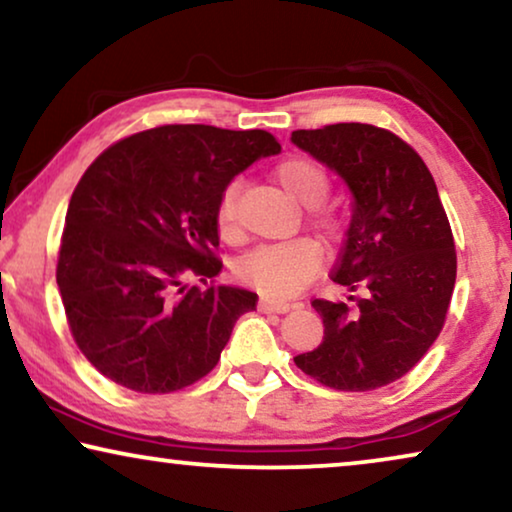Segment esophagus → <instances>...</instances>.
<instances>
[{"mask_svg": "<svg viewBox=\"0 0 512 512\" xmlns=\"http://www.w3.org/2000/svg\"><path fill=\"white\" fill-rule=\"evenodd\" d=\"M258 307H261V312H277V314H284V312L291 310L293 303H289V300H275V298L263 296L261 300H258Z\"/></svg>", "mask_w": 512, "mask_h": 512, "instance_id": "obj_1", "label": "esophagus"}]
</instances>
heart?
Wrapping results in <instances>:
<instances>
[{
	"label": "heart",
	"instance_id": "obj_1",
	"mask_svg": "<svg viewBox=\"0 0 512 512\" xmlns=\"http://www.w3.org/2000/svg\"><path fill=\"white\" fill-rule=\"evenodd\" d=\"M277 184L291 200L303 207H314V221L328 235L340 230L338 219L331 212L317 209L324 202L331 188L326 172L307 158H286L275 167ZM237 195L240 184L230 181L223 188L219 207H216V228L223 240H235L240 235V219H237ZM324 263V249L312 240H291L258 247L242 258L240 272L249 284L272 298H286L298 293L310 279L317 275Z\"/></svg>",
	"mask_w": 512,
	"mask_h": 512
}]
</instances>
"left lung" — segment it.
Listing matches in <instances>:
<instances>
[{
  "label": "left lung",
  "instance_id": "obj_1",
  "mask_svg": "<svg viewBox=\"0 0 512 512\" xmlns=\"http://www.w3.org/2000/svg\"><path fill=\"white\" fill-rule=\"evenodd\" d=\"M291 142L352 193V221L331 279L361 291L359 300H312L324 340L293 361L331 389L384 387L429 352L450 307L457 251L436 181L410 144L368 123L296 130Z\"/></svg>",
  "mask_w": 512,
  "mask_h": 512
}]
</instances>
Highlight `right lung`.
I'll use <instances>...</instances> for the list:
<instances>
[{"mask_svg":"<svg viewBox=\"0 0 512 512\" xmlns=\"http://www.w3.org/2000/svg\"><path fill=\"white\" fill-rule=\"evenodd\" d=\"M282 151L265 130L160 125L109 146L69 200L58 289L83 356L111 382L170 394L205 377L256 293L216 286V207ZM201 277L202 287L185 284Z\"/></svg>","mask_w":512,"mask_h":512,"instance_id":"right-lung-1","label":"right lung"}]
</instances>
